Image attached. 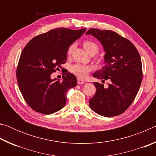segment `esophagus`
<instances>
[{
	"label": "esophagus",
	"instance_id": "esophagus-1",
	"mask_svg": "<svg viewBox=\"0 0 156 156\" xmlns=\"http://www.w3.org/2000/svg\"><path fill=\"white\" fill-rule=\"evenodd\" d=\"M85 83V81L83 80H81L80 78H78V84H84Z\"/></svg>",
	"mask_w": 156,
	"mask_h": 156
}]
</instances>
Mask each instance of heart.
I'll list each match as a JSON object with an SVG mask.
<instances>
[{
    "instance_id": "1",
    "label": "heart",
    "mask_w": 156,
    "mask_h": 156,
    "mask_svg": "<svg viewBox=\"0 0 156 156\" xmlns=\"http://www.w3.org/2000/svg\"><path fill=\"white\" fill-rule=\"evenodd\" d=\"M83 46L84 47V49H85L90 54H96V53L98 52L99 47L96 43H94L93 41H84ZM74 47L75 44H72V45H70V47H69L67 49V54L69 55L72 54ZM69 71L73 73V74L77 76V77L80 78H84V77H86L87 75L88 74V73L91 71V67L88 65L80 64V63H76V64H73L70 66Z\"/></svg>"
}]
</instances>
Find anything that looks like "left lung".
<instances>
[{"label":"left lung","mask_w":156,"mask_h":156,"mask_svg":"<svg viewBox=\"0 0 156 156\" xmlns=\"http://www.w3.org/2000/svg\"><path fill=\"white\" fill-rule=\"evenodd\" d=\"M97 38L105 49V66L93 77L109 82L108 87L95 82L96 94L89 107L98 114L112 117L125 112L138 94L142 80L141 58L131 42L111 30L92 28L86 32Z\"/></svg>","instance_id":"1"}]
</instances>
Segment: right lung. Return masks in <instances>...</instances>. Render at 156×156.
Segmentation results:
<instances>
[{
  "label": "right lung",
  "instance_id": "right-lung-1",
  "mask_svg": "<svg viewBox=\"0 0 156 156\" xmlns=\"http://www.w3.org/2000/svg\"><path fill=\"white\" fill-rule=\"evenodd\" d=\"M85 31L54 29L34 37L23 49L16 69L18 84L35 112L49 115L65 107L67 91L76 86L77 79L68 72L62 81L52 80L51 74L66 62L68 48Z\"/></svg>",
  "mask_w": 156,
  "mask_h": 156
}]
</instances>
